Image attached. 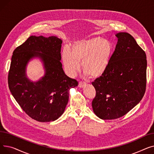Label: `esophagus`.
Returning <instances> with one entry per match:
<instances>
[{
	"mask_svg": "<svg viewBox=\"0 0 154 154\" xmlns=\"http://www.w3.org/2000/svg\"><path fill=\"white\" fill-rule=\"evenodd\" d=\"M85 85H86V83L82 82H80L79 83V87L82 88V87H84Z\"/></svg>",
	"mask_w": 154,
	"mask_h": 154,
	"instance_id": "34e87169",
	"label": "esophagus"
}]
</instances>
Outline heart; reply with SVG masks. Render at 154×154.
<instances>
[{"label":"heart","instance_id":"obj_1","mask_svg":"<svg viewBox=\"0 0 154 154\" xmlns=\"http://www.w3.org/2000/svg\"><path fill=\"white\" fill-rule=\"evenodd\" d=\"M112 54V45L109 40L99 37L77 40L67 50H64L62 58L67 74L74 77L80 70L92 79L102 75L106 71Z\"/></svg>","mask_w":154,"mask_h":154}]
</instances>
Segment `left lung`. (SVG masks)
Instances as JSON below:
<instances>
[{"instance_id":"8db88e82","label":"left lung","mask_w":154,"mask_h":154,"mask_svg":"<svg viewBox=\"0 0 154 154\" xmlns=\"http://www.w3.org/2000/svg\"><path fill=\"white\" fill-rule=\"evenodd\" d=\"M116 36L118 42L106 71L92 83L96 91L93 111L103 120L125 116L140 102L146 88L145 52L128 33Z\"/></svg>"}]
</instances>
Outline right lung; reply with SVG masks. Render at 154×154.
Instances as JSON below:
<instances>
[{
	"instance_id": "add662e5",
	"label": "right lung",
	"mask_w": 154,
	"mask_h": 154,
	"mask_svg": "<svg viewBox=\"0 0 154 154\" xmlns=\"http://www.w3.org/2000/svg\"><path fill=\"white\" fill-rule=\"evenodd\" d=\"M62 40L55 36L32 35L14 50L8 75L10 91L22 109L32 119L47 122L59 119L69 100V90L78 82L66 75L62 69ZM34 57L43 62L45 75L37 82L26 75V66Z\"/></svg>"
}]
</instances>
